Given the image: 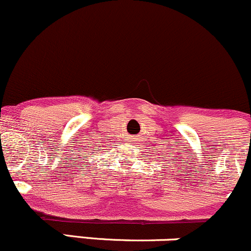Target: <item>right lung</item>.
I'll list each match as a JSON object with an SVG mask.
<instances>
[{"instance_id":"1","label":"right lung","mask_w":251,"mask_h":251,"mask_svg":"<svg viewBox=\"0 0 251 251\" xmlns=\"http://www.w3.org/2000/svg\"><path fill=\"white\" fill-rule=\"evenodd\" d=\"M92 150H93V149H92ZM100 150H101V149H100Z\"/></svg>"}]
</instances>
